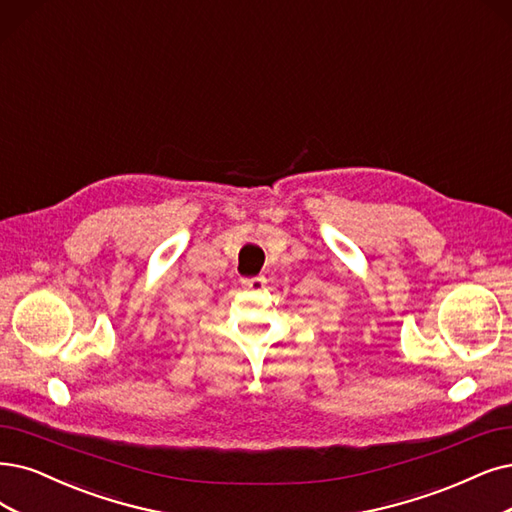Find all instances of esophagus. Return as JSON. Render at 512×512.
<instances>
[{
	"mask_svg": "<svg viewBox=\"0 0 512 512\" xmlns=\"http://www.w3.org/2000/svg\"><path fill=\"white\" fill-rule=\"evenodd\" d=\"M242 287L246 289V291H263L266 289V278L263 276H255V278H244L242 280Z\"/></svg>",
	"mask_w": 512,
	"mask_h": 512,
	"instance_id": "1",
	"label": "esophagus"
}]
</instances>
